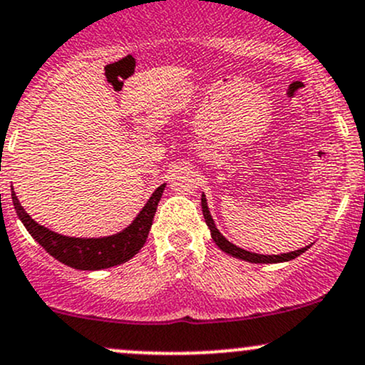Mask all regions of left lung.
I'll return each mask as SVG.
<instances>
[{
	"label": "left lung",
	"instance_id": "left-lung-1",
	"mask_svg": "<svg viewBox=\"0 0 365 365\" xmlns=\"http://www.w3.org/2000/svg\"><path fill=\"white\" fill-rule=\"evenodd\" d=\"M201 206H202L204 220H206V225L210 227L211 237H213L215 244L220 247V250L225 251L227 255L234 256V258L244 259V262H250V263H282V262H289V259L298 258L299 255H303L308 250V247H310V246H305V247H302V250L291 251V253H280V255H258V253H251V251L242 250V247L235 246V244H232L230 241H227V237H223L222 232H220L218 228H216V225H215V220H213V216H211V213H210V207H207L206 195H204V194H202V197H201Z\"/></svg>",
	"mask_w": 365,
	"mask_h": 365
}]
</instances>
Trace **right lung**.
I'll list each match as a JSON object with an SVG mask.
<instances>
[{
	"instance_id": "1",
	"label": "right lung",
	"mask_w": 365,
	"mask_h": 365,
	"mask_svg": "<svg viewBox=\"0 0 365 365\" xmlns=\"http://www.w3.org/2000/svg\"><path fill=\"white\" fill-rule=\"evenodd\" d=\"M164 187L166 183L154 190V194L130 225L107 237H67V235L57 234L34 222L19 202L15 192L11 194V201H14L20 222L33 235L34 241L45 247L46 253H50L63 265L78 268V270H102V268L121 265L142 250L149 235L158 204L161 201Z\"/></svg>"
}]
</instances>
